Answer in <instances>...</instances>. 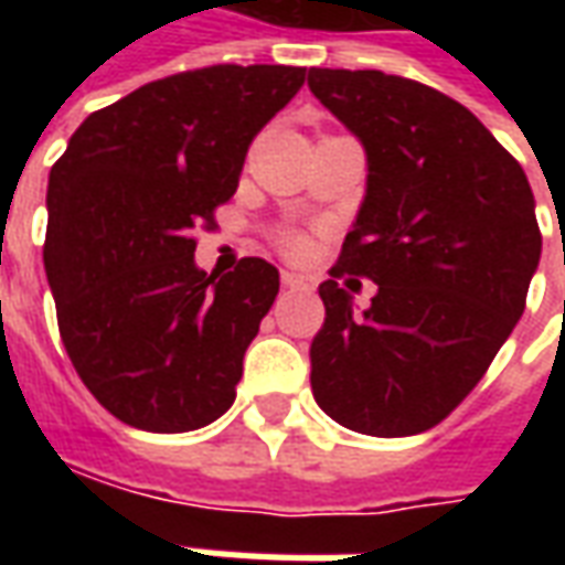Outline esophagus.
I'll list each match as a JSON object with an SVG mask.
<instances>
[{
    "label": "esophagus",
    "mask_w": 565,
    "mask_h": 565,
    "mask_svg": "<svg viewBox=\"0 0 565 565\" xmlns=\"http://www.w3.org/2000/svg\"><path fill=\"white\" fill-rule=\"evenodd\" d=\"M281 284L287 290H311L315 281L306 278V275H296V271H281Z\"/></svg>",
    "instance_id": "obj_1"
}]
</instances>
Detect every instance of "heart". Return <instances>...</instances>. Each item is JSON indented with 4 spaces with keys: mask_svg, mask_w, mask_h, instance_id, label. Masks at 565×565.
<instances>
[{
    "mask_svg": "<svg viewBox=\"0 0 565 565\" xmlns=\"http://www.w3.org/2000/svg\"><path fill=\"white\" fill-rule=\"evenodd\" d=\"M275 242H278V247H281L284 257H306L308 250V235L299 233V230H281V233L275 235Z\"/></svg>",
    "mask_w": 565,
    "mask_h": 565,
    "instance_id": "heart-1",
    "label": "heart"
}]
</instances>
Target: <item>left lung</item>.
Instances as JSON below:
<instances>
[{"mask_svg": "<svg viewBox=\"0 0 565 565\" xmlns=\"http://www.w3.org/2000/svg\"><path fill=\"white\" fill-rule=\"evenodd\" d=\"M308 87L363 141L366 199L344 235L311 391L354 433L399 438L441 424L484 379L526 308L542 257L521 162L478 117L420 81L311 68ZM380 284L363 316L338 284Z\"/></svg>", "mask_w": 565, "mask_h": 565, "instance_id": "left-lung-1", "label": "left lung"}]
</instances>
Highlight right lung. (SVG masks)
<instances>
[{
	"mask_svg": "<svg viewBox=\"0 0 565 565\" xmlns=\"http://www.w3.org/2000/svg\"><path fill=\"white\" fill-rule=\"evenodd\" d=\"M302 66H209L93 111L47 181L44 271L72 366L117 420L186 433L235 403L278 269H196V230L233 196L259 129Z\"/></svg>",
	"mask_w": 565,
	"mask_h": 565,
	"instance_id": "right-lung-1",
	"label": "right lung"
}]
</instances>
